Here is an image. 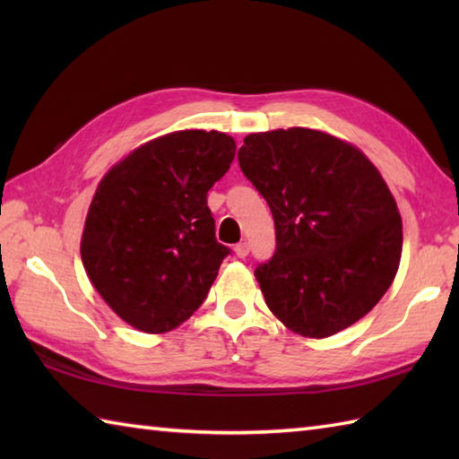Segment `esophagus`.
<instances>
[{
  "label": "esophagus",
  "instance_id": "1",
  "mask_svg": "<svg viewBox=\"0 0 459 459\" xmlns=\"http://www.w3.org/2000/svg\"><path fill=\"white\" fill-rule=\"evenodd\" d=\"M235 252H237V256H238V258H247V256H248V252H250L248 242H247V240L238 242V245L235 247Z\"/></svg>",
  "mask_w": 459,
  "mask_h": 459
}]
</instances>
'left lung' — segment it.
I'll return each mask as SVG.
<instances>
[{
    "label": "left lung",
    "instance_id": "8db88e82",
    "mask_svg": "<svg viewBox=\"0 0 459 459\" xmlns=\"http://www.w3.org/2000/svg\"><path fill=\"white\" fill-rule=\"evenodd\" d=\"M238 165L274 217V256L255 270L272 314L316 339L367 316L403 252L401 212L375 165L307 128L247 135Z\"/></svg>",
    "mask_w": 459,
    "mask_h": 459
}]
</instances>
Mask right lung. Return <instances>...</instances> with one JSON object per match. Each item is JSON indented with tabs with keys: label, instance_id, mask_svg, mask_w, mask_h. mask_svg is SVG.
<instances>
[{
	"label": "right lung",
	"instance_id": "obj_1",
	"mask_svg": "<svg viewBox=\"0 0 459 459\" xmlns=\"http://www.w3.org/2000/svg\"><path fill=\"white\" fill-rule=\"evenodd\" d=\"M227 134L185 130L143 143L104 175L81 256L126 324L163 333L207 298L230 248L214 237L207 193L235 160Z\"/></svg>",
	"mask_w": 459,
	"mask_h": 459
}]
</instances>
